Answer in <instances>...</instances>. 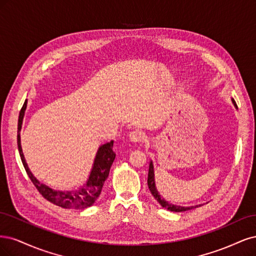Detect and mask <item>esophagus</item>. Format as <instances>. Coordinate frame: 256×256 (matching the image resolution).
<instances>
[{
    "instance_id": "obj_1",
    "label": "esophagus",
    "mask_w": 256,
    "mask_h": 256,
    "mask_svg": "<svg viewBox=\"0 0 256 256\" xmlns=\"http://www.w3.org/2000/svg\"><path fill=\"white\" fill-rule=\"evenodd\" d=\"M128 137H130V142H134V144H138V142H142V140H144V135L140 130L130 132V133L128 134Z\"/></svg>"
}]
</instances>
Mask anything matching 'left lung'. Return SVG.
<instances>
[{
  "label": "left lung",
  "instance_id": "1",
  "mask_svg": "<svg viewBox=\"0 0 256 256\" xmlns=\"http://www.w3.org/2000/svg\"><path fill=\"white\" fill-rule=\"evenodd\" d=\"M235 107L237 108V105L235 103L234 100H232ZM148 186H149V189L150 192L152 194V196L155 198V200H158V202L162 206V208H167L168 210H171V212H186V210H192V208H198V206L200 205H196V206H188V208H186V206H180V205H173L171 204L170 202L166 201L164 199V198L158 194V189H156V186H155V180H154V167H153V164L152 162H150V166H149V174H148Z\"/></svg>",
  "mask_w": 256,
  "mask_h": 256
}]
</instances>
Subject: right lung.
Returning <instances> with one entry per match:
<instances>
[{
	"mask_svg": "<svg viewBox=\"0 0 256 256\" xmlns=\"http://www.w3.org/2000/svg\"><path fill=\"white\" fill-rule=\"evenodd\" d=\"M28 100L24 102L22 108L19 114V120H18V149L20 153V158L26 171L28 173V178L38 189V192L42 194L44 199L48 202H51L57 206H60L64 208H73V210H84L92 206L101 194L102 187L106 178H108L110 170L112 164L116 158V154L112 151L114 142L112 140L110 142H107L102 144L96 152V158L94 162V167L90 172V176L87 180L86 184L83 187L78 189H74L70 192H60L52 189L48 186L40 183L39 180L32 176V173L30 171L28 164L24 158V155L21 148V139H20V130L22 128V121L24 117V112L26 110Z\"/></svg>",
	"mask_w": 256,
	"mask_h": 256,
	"instance_id": "obj_1",
	"label": "right lung"
}]
</instances>
